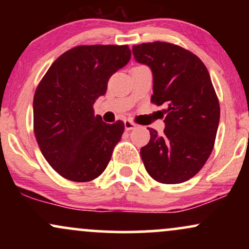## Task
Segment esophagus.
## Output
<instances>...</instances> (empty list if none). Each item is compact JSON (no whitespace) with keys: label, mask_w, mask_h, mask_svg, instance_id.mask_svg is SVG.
<instances>
[{"label":"esophagus","mask_w":249,"mask_h":249,"mask_svg":"<svg viewBox=\"0 0 249 249\" xmlns=\"http://www.w3.org/2000/svg\"><path fill=\"white\" fill-rule=\"evenodd\" d=\"M124 125H125V128H126V130H133L134 127H137L136 123L130 121V119H126V121L124 122Z\"/></svg>","instance_id":"34e87169"}]
</instances>
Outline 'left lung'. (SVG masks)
<instances>
[{
	"label": "left lung",
	"instance_id": "1",
	"mask_svg": "<svg viewBox=\"0 0 249 249\" xmlns=\"http://www.w3.org/2000/svg\"><path fill=\"white\" fill-rule=\"evenodd\" d=\"M137 62L153 73L151 102L167 105L165 130H150L141 156L150 174L161 184L193 178L212 153L220 119V105L207 68L198 56L167 42L133 45Z\"/></svg>",
	"mask_w": 249,
	"mask_h": 249
}]
</instances>
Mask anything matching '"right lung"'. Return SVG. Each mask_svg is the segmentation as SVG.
Wrapping results in <instances>:
<instances>
[{
  "instance_id": "obj_1",
  "label": "right lung",
  "mask_w": 249,
  "mask_h": 249,
  "mask_svg": "<svg viewBox=\"0 0 249 249\" xmlns=\"http://www.w3.org/2000/svg\"><path fill=\"white\" fill-rule=\"evenodd\" d=\"M127 45H78L51 64L34 96V132L45 160L63 178L87 182L104 172L124 123L103 122L93 104L127 64Z\"/></svg>"
}]
</instances>
